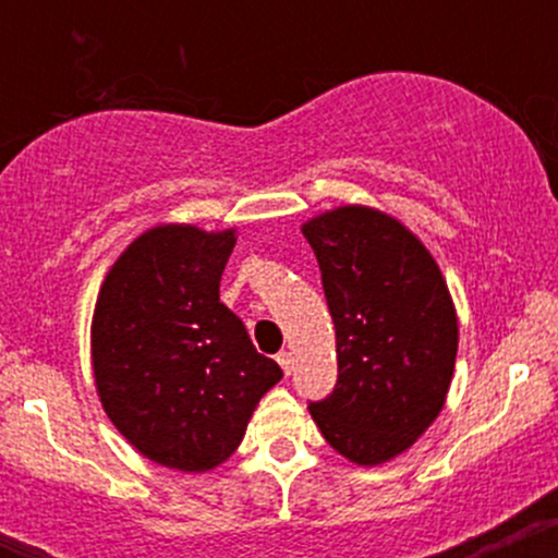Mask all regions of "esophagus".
I'll return each instance as SVG.
<instances>
[{
  "label": "esophagus",
  "instance_id": "1",
  "mask_svg": "<svg viewBox=\"0 0 558 558\" xmlns=\"http://www.w3.org/2000/svg\"><path fill=\"white\" fill-rule=\"evenodd\" d=\"M278 364H280V369H283L286 375H291V369H293V356L288 354V351H280V354H278Z\"/></svg>",
  "mask_w": 558,
  "mask_h": 558
}]
</instances>
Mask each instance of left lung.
<instances>
[{"mask_svg":"<svg viewBox=\"0 0 558 558\" xmlns=\"http://www.w3.org/2000/svg\"><path fill=\"white\" fill-rule=\"evenodd\" d=\"M336 325L338 383L312 420L349 462L377 466L409 451L451 388L459 317L438 262L401 220L364 204L312 217Z\"/></svg>","mask_w":558,"mask_h":558,"instance_id":"obj_1","label":"left lung"}]
</instances>
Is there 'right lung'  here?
Segmentation results:
<instances>
[{
  "mask_svg": "<svg viewBox=\"0 0 558 558\" xmlns=\"http://www.w3.org/2000/svg\"><path fill=\"white\" fill-rule=\"evenodd\" d=\"M233 246L235 228H149L114 259L96 296V396L128 444L168 470L226 462L283 377L220 301Z\"/></svg>",
  "mask_w": 558,
  "mask_h": 558,
  "instance_id": "right-lung-1",
  "label": "right lung"
}]
</instances>
